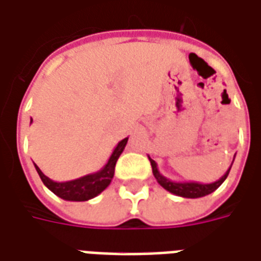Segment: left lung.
Masks as SVG:
<instances>
[{
  "label": "left lung",
  "instance_id": "obj_1",
  "mask_svg": "<svg viewBox=\"0 0 261 261\" xmlns=\"http://www.w3.org/2000/svg\"><path fill=\"white\" fill-rule=\"evenodd\" d=\"M150 163H151V168H153V175L154 178L157 179L160 185L164 188L165 191L171 192L176 196H180V197H188V199H197V197H203V196H207L213 193V192L218 189L224 180L227 179L228 174L231 171V167L228 168V171L225 174L222 175L221 178L216 182H211V184H200V182H176V180H171L168 178H165L164 175L160 174L159 168H157V163L151 160L149 157ZM235 160V157H233ZM233 163V161H232Z\"/></svg>",
  "mask_w": 261,
  "mask_h": 261
}]
</instances>
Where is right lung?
I'll list each match as a JSON object with an SVG mask.
<instances>
[{"mask_svg":"<svg viewBox=\"0 0 261 261\" xmlns=\"http://www.w3.org/2000/svg\"><path fill=\"white\" fill-rule=\"evenodd\" d=\"M128 139L129 138H125L117 144V147L112 151L111 157L108 159L107 164L104 165L101 170L93 172V174L85 175V176L77 178V179L55 182V180L50 179L48 176H45L37 165L34 164V167H36L37 174L40 175V178L43 180V184L58 197L68 201L90 200L93 197H96L97 195H100L111 184L112 178H114V171H115V164H117L119 155L122 154L125 146L128 143Z\"/></svg>","mask_w":261,"mask_h":261,"instance_id":"1","label":"right lung"}]
</instances>
